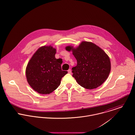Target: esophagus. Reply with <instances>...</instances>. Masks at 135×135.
<instances>
[{
  "label": "esophagus",
  "mask_w": 135,
  "mask_h": 135,
  "mask_svg": "<svg viewBox=\"0 0 135 135\" xmlns=\"http://www.w3.org/2000/svg\"><path fill=\"white\" fill-rule=\"evenodd\" d=\"M68 72L69 74H71V70L70 69H69V70H68Z\"/></svg>",
  "instance_id": "obj_1"
}]
</instances>
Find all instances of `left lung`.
Instances as JSON below:
<instances>
[{
  "label": "left lung",
  "mask_w": 135,
  "mask_h": 135,
  "mask_svg": "<svg viewBox=\"0 0 135 135\" xmlns=\"http://www.w3.org/2000/svg\"><path fill=\"white\" fill-rule=\"evenodd\" d=\"M68 51H73L77 65L72 68L73 77L81 86L93 89L107 80L110 71L109 58L101 48L95 44L82 42L77 49L67 46Z\"/></svg>",
  "instance_id": "left-lung-1"
}]
</instances>
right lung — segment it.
<instances>
[{"label":"right lung","mask_w":135,"mask_h":135,"mask_svg":"<svg viewBox=\"0 0 135 135\" xmlns=\"http://www.w3.org/2000/svg\"><path fill=\"white\" fill-rule=\"evenodd\" d=\"M56 49L51 46L40 47L27 64L26 77L30 85L40 94H50L60 84L68 72L61 69L62 60L55 57Z\"/></svg>","instance_id":"add662e5"}]
</instances>
